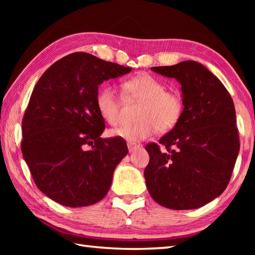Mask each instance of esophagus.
<instances>
[{
    "label": "esophagus",
    "mask_w": 255,
    "mask_h": 255,
    "mask_svg": "<svg viewBox=\"0 0 255 255\" xmlns=\"http://www.w3.org/2000/svg\"><path fill=\"white\" fill-rule=\"evenodd\" d=\"M127 146H128V150H129V152H133V150H136V149H138V148H139L140 147V146L139 145H137V144H131V143H128L127 144Z\"/></svg>",
    "instance_id": "1"
}]
</instances>
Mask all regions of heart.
I'll use <instances>...</instances> for the list:
<instances>
[{
    "label": "heart",
    "mask_w": 255,
    "mask_h": 255,
    "mask_svg": "<svg viewBox=\"0 0 255 255\" xmlns=\"http://www.w3.org/2000/svg\"><path fill=\"white\" fill-rule=\"evenodd\" d=\"M165 83L147 73H141L123 83L125 96L129 100L140 101L137 110L138 122L124 124L111 129V137L137 143L152 137L157 130L169 131L182 117L184 99L176 89H165ZM97 109L110 125H117L120 118V100L110 84L99 89L96 98Z\"/></svg>",
    "instance_id": "1"
}]
</instances>
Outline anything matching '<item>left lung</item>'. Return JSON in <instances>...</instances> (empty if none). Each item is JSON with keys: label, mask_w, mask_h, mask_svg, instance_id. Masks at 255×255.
I'll return each mask as SVG.
<instances>
[{"label": "left lung", "mask_w": 255, "mask_h": 255, "mask_svg": "<svg viewBox=\"0 0 255 255\" xmlns=\"http://www.w3.org/2000/svg\"><path fill=\"white\" fill-rule=\"evenodd\" d=\"M150 70L179 81L184 109L159 144L146 145V187L166 208H199L221 196L231 180L240 152L234 102L222 82L195 60Z\"/></svg>", "instance_id": "obj_1"}]
</instances>
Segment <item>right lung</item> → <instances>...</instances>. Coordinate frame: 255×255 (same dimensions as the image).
Segmentation results:
<instances>
[{"instance_id":"obj_1","label":"right lung","mask_w":255,"mask_h":255,"mask_svg":"<svg viewBox=\"0 0 255 255\" xmlns=\"http://www.w3.org/2000/svg\"><path fill=\"white\" fill-rule=\"evenodd\" d=\"M130 67L88 53L54 63L38 80L22 119L21 150L34 183L67 207L97 204L110 189L126 141L101 138L106 128L97 109L98 86Z\"/></svg>"}]
</instances>
